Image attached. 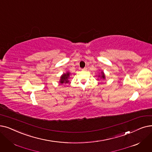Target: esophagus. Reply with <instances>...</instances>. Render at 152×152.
Wrapping results in <instances>:
<instances>
[{
  "instance_id": "obj_1",
  "label": "esophagus",
  "mask_w": 152,
  "mask_h": 152,
  "mask_svg": "<svg viewBox=\"0 0 152 152\" xmlns=\"http://www.w3.org/2000/svg\"><path fill=\"white\" fill-rule=\"evenodd\" d=\"M82 70H83V71H87V68H83Z\"/></svg>"
}]
</instances>
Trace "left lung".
<instances>
[{
    "label": "left lung",
    "mask_w": 152,
    "mask_h": 152,
    "mask_svg": "<svg viewBox=\"0 0 152 152\" xmlns=\"http://www.w3.org/2000/svg\"><path fill=\"white\" fill-rule=\"evenodd\" d=\"M97 76H98V77L100 78V80H105V76L104 71H101V73H99V75ZM97 80L99 81V79H97Z\"/></svg>",
    "instance_id": "1"
}]
</instances>
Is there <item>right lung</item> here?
Masks as SVG:
<instances>
[{"mask_svg": "<svg viewBox=\"0 0 152 152\" xmlns=\"http://www.w3.org/2000/svg\"><path fill=\"white\" fill-rule=\"evenodd\" d=\"M70 72L69 71H67L66 73H63L61 77H60V80L59 81V83L61 84H66L68 83L69 81V76H70Z\"/></svg>", "mask_w": 152, "mask_h": 152, "instance_id": "obj_1", "label": "right lung"}]
</instances>
